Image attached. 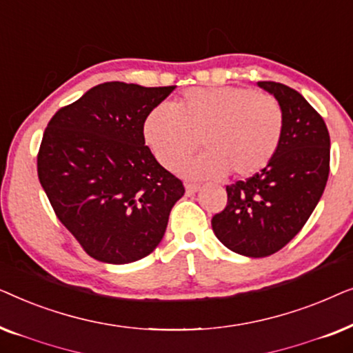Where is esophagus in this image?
<instances>
[{"label": "esophagus", "instance_id": "1", "mask_svg": "<svg viewBox=\"0 0 353 353\" xmlns=\"http://www.w3.org/2000/svg\"><path fill=\"white\" fill-rule=\"evenodd\" d=\"M185 188H186V194H188V196L196 194V192L201 190V186H199V185H191V183H188V185H186Z\"/></svg>", "mask_w": 353, "mask_h": 353}]
</instances>
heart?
Listing matches in <instances>:
<instances>
[{
  "label": "heart",
  "instance_id": "obj_1",
  "mask_svg": "<svg viewBox=\"0 0 353 353\" xmlns=\"http://www.w3.org/2000/svg\"><path fill=\"white\" fill-rule=\"evenodd\" d=\"M283 134V110L272 94L239 86L191 88L175 104L148 114L143 137L157 162L175 168L199 144L205 151L180 172L194 180H214L230 170L254 175L268 165Z\"/></svg>",
  "mask_w": 353,
  "mask_h": 353
}]
</instances>
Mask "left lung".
I'll use <instances>...</instances> for the list:
<instances>
[{
  "label": "left lung",
  "mask_w": 353,
  "mask_h": 353,
  "mask_svg": "<svg viewBox=\"0 0 353 353\" xmlns=\"http://www.w3.org/2000/svg\"><path fill=\"white\" fill-rule=\"evenodd\" d=\"M283 110V134L268 165L245 181L226 186L225 210L214 215L219 241L245 257L283 249L310 219L330 175V133L321 115L299 91L257 81Z\"/></svg>",
  "instance_id": "1"
}]
</instances>
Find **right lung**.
I'll use <instances>...</instances> for the list:
<instances>
[{
    "mask_svg": "<svg viewBox=\"0 0 353 353\" xmlns=\"http://www.w3.org/2000/svg\"><path fill=\"white\" fill-rule=\"evenodd\" d=\"M173 90L101 83L57 110L43 134V190L61 223L99 262L123 265L151 254L185 194L143 137L148 114Z\"/></svg>",
    "mask_w": 353,
    "mask_h": 353,
    "instance_id": "obj_1",
    "label": "right lung"
}]
</instances>
